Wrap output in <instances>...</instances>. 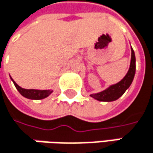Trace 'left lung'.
<instances>
[{
    "label": "left lung",
    "mask_w": 153,
    "mask_h": 153,
    "mask_svg": "<svg viewBox=\"0 0 153 153\" xmlns=\"http://www.w3.org/2000/svg\"><path fill=\"white\" fill-rule=\"evenodd\" d=\"M136 74V56L135 52L131 47V60H130V65L129 69L127 73V74L124 76V78L120 80L119 82L112 84L109 86L105 90L96 93V94H91L90 97H93L94 99L101 102H112L117 99H119L124 93L125 91L130 87L134 77Z\"/></svg>",
    "instance_id": "8db88e82"
}]
</instances>
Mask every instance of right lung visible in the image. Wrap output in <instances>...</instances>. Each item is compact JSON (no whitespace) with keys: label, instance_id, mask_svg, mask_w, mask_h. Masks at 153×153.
Returning a JSON list of instances; mask_svg holds the SVG:
<instances>
[{"label":"right lung","instance_id":"right-lung-1","mask_svg":"<svg viewBox=\"0 0 153 153\" xmlns=\"http://www.w3.org/2000/svg\"><path fill=\"white\" fill-rule=\"evenodd\" d=\"M10 79L13 81L16 88L18 90V92L24 97L28 98V99H32V100H41V99H44V98L48 97L53 92L52 89H26V88H21L20 86H18L16 83L11 77H10Z\"/></svg>","mask_w":153,"mask_h":153}]
</instances>
